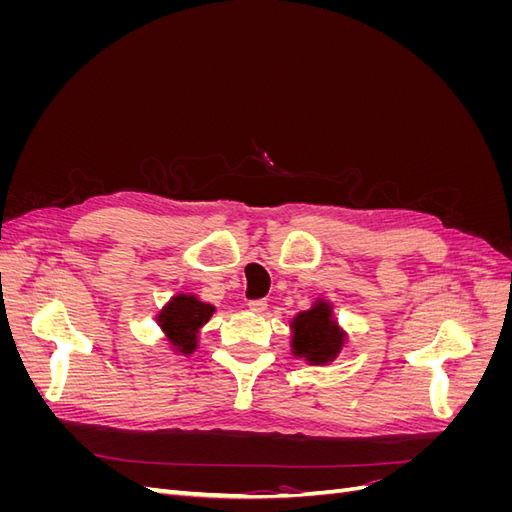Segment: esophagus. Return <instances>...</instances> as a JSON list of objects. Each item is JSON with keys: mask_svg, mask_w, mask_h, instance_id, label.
<instances>
[{"mask_svg": "<svg viewBox=\"0 0 512 512\" xmlns=\"http://www.w3.org/2000/svg\"><path fill=\"white\" fill-rule=\"evenodd\" d=\"M247 307H250L254 314H262L267 309V299H254V301L247 303Z\"/></svg>", "mask_w": 512, "mask_h": 512, "instance_id": "1", "label": "esophagus"}]
</instances>
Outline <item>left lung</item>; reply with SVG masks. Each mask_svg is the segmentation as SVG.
<instances>
[{
  "label": "left lung",
  "mask_w": 512,
  "mask_h": 512,
  "mask_svg": "<svg viewBox=\"0 0 512 512\" xmlns=\"http://www.w3.org/2000/svg\"><path fill=\"white\" fill-rule=\"evenodd\" d=\"M290 331L292 354L309 365L335 361L346 344V331L339 327L333 305L322 297L290 320Z\"/></svg>",
  "instance_id": "left-lung-1"
}]
</instances>
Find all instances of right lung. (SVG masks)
Returning a JSON list of instances; mask_svg holds the SVG:
<instances>
[{"label":"right lung","instance_id":"obj_1","mask_svg":"<svg viewBox=\"0 0 512 512\" xmlns=\"http://www.w3.org/2000/svg\"><path fill=\"white\" fill-rule=\"evenodd\" d=\"M215 307L192 292H179L156 316L168 346L175 354L190 356L198 348V333L213 316Z\"/></svg>","mask_w":512,"mask_h":512}]
</instances>
